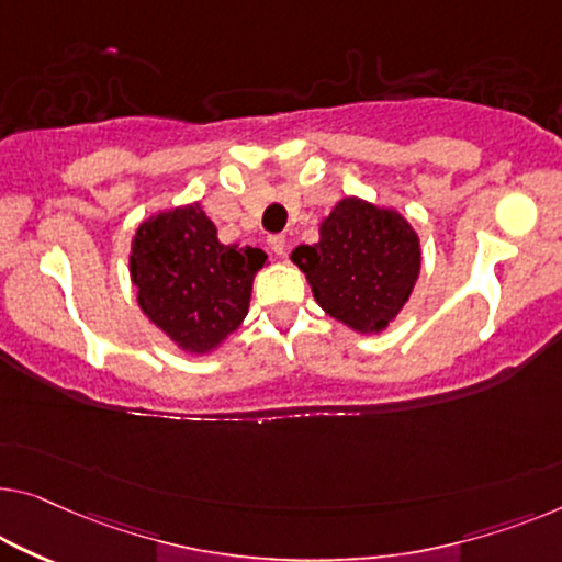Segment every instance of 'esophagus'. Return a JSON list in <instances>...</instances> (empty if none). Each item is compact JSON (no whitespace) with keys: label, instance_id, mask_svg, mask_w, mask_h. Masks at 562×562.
<instances>
[{"label":"esophagus","instance_id":"1","mask_svg":"<svg viewBox=\"0 0 562 562\" xmlns=\"http://www.w3.org/2000/svg\"><path fill=\"white\" fill-rule=\"evenodd\" d=\"M267 245H270V249L274 255H284V249H288V239H284V234H270L267 237Z\"/></svg>","mask_w":562,"mask_h":562}]
</instances>
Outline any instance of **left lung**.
Masks as SVG:
<instances>
[{
    "instance_id": "8db88e82",
    "label": "left lung",
    "mask_w": 562,
    "mask_h": 562,
    "mask_svg": "<svg viewBox=\"0 0 562 562\" xmlns=\"http://www.w3.org/2000/svg\"><path fill=\"white\" fill-rule=\"evenodd\" d=\"M292 262L330 317L356 333H381L412 295L422 245L398 212L346 196L321 222V241L300 245Z\"/></svg>"
}]
</instances>
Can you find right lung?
<instances>
[{
  "instance_id": "add662e5",
  "label": "right lung",
  "mask_w": 562,
  "mask_h": 562,
  "mask_svg": "<svg viewBox=\"0 0 562 562\" xmlns=\"http://www.w3.org/2000/svg\"><path fill=\"white\" fill-rule=\"evenodd\" d=\"M267 255L222 245L199 204L150 216L131 241L138 305L187 353H212L239 328Z\"/></svg>"
}]
</instances>
